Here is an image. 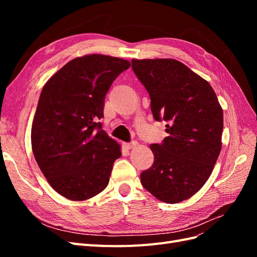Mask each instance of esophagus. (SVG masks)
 <instances>
[{"label":"esophagus","mask_w":257,"mask_h":257,"mask_svg":"<svg viewBox=\"0 0 257 257\" xmlns=\"http://www.w3.org/2000/svg\"><path fill=\"white\" fill-rule=\"evenodd\" d=\"M136 145H137V143H136V142H132V143H125V144H124V147H125L126 149H132V148L135 147Z\"/></svg>","instance_id":"esophagus-1"}]
</instances>
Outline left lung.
Wrapping results in <instances>:
<instances>
[{
  "instance_id": "obj_1",
  "label": "left lung",
  "mask_w": 257,
  "mask_h": 257,
  "mask_svg": "<svg viewBox=\"0 0 257 257\" xmlns=\"http://www.w3.org/2000/svg\"><path fill=\"white\" fill-rule=\"evenodd\" d=\"M132 68L149 93L154 120L167 122L168 133L150 146L154 162L142 184L161 201L180 203L212 173L222 147V107L209 82L177 60H132Z\"/></svg>"
}]
</instances>
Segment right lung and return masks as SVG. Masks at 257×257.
<instances>
[{
	"label": "right lung",
	"instance_id": "right-lung-1",
	"mask_svg": "<svg viewBox=\"0 0 257 257\" xmlns=\"http://www.w3.org/2000/svg\"><path fill=\"white\" fill-rule=\"evenodd\" d=\"M126 60L89 54L69 61L46 82L31 131L34 158L54 191L85 200L105 190L120 145L98 122L110 85Z\"/></svg>",
	"mask_w": 257,
	"mask_h": 257
}]
</instances>
